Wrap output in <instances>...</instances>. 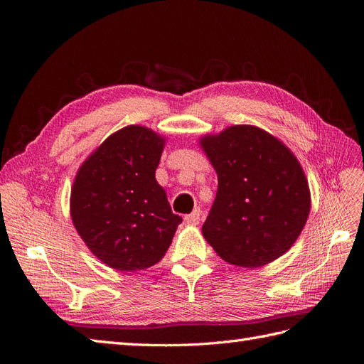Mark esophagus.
<instances>
[{"mask_svg": "<svg viewBox=\"0 0 364 364\" xmlns=\"http://www.w3.org/2000/svg\"><path fill=\"white\" fill-rule=\"evenodd\" d=\"M202 220V213L200 209H194V211L188 215H185V222L188 225H199V222Z\"/></svg>", "mask_w": 364, "mask_h": 364, "instance_id": "esophagus-1", "label": "esophagus"}]
</instances>
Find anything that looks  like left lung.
Masks as SVG:
<instances>
[{"mask_svg": "<svg viewBox=\"0 0 364 364\" xmlns=\"http://www.w3.org/2000/svg\"><path fill=\"white\" fill-rule=\"evenodd\" d=\"M218 190L202 234L217 255L255 269L282 257L301 235L311 194L301 162L281 139L250 124L203 135Z\"/></svg>", "mask_w": 364, "mask_h": 364, "instance_id": "1", "label": "left lung"}]
</instances>
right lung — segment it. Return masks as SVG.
Masks as SVG:
<instances>
[{"label": "right lung", "instance_id": "add662e5", "mask_svg": "<svg viewBox=\"0 0 364 364\" xmlns=\"http://www.w3.org/2000/svg\"><path fill=\"white\" fill-rule=\"evenodd\" d=\"M165 141L149 127L126 126L107 136L74 178L73 225L87 249L115 270L155 266L182 223L155 178Z\"/></svg>", "mask_w": 364, "mask_h": 364}]
</instances>
